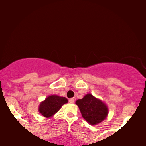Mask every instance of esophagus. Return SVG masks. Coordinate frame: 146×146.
<instances>
[{
    "mask_svg": "<svg viewBox=\"0 0 146 146\" xmlns=\"http://www.w3.org/2000/svg\"><path fill=\"white\" fill-rule=\"evenodd\" d=\"M69 102L71 103V104H73L74 102V98H70L69 99Z\"/></svg>",
    "mask_w": 146,
    "mask_h": 146,
    "instance_id": "34e87169",
    "label": "esophagus"
}]
</instances>
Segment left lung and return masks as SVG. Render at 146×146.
I'll use <instances>...</instances> for the list:
<instances>
[{
  "instance_id": "left-lung-1",
  "label": "left lung",
  "mask_w": 146,
  "mask_h": 146,
  "mask_svg": "<svg viewBox=\"0 0 146 146\" xmlns=\"http://www.w3.org/2000/svg\"><path fill=\"white\" fill-rule=\"evenodd\" d=\"M82 115L90 125H97L106 118L108 108L106 104L92 94H87L82 99L76 101Z\"/></svg>"
}]
</instances>
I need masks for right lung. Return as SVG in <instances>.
<instances>
[{"label": "right lung", "instance_id": "right-lung-1", "mask_svg": "<svg viewBox=\"0 0 146 146\" xmlns=\"http://www.w3.org/2000/svg\"><path fill=\"white\" fill-rule=\"evenodd\" d=\"M68 103V99L58 95H50L41 102L38 107V111L47 118L52 117L60 110L64 104Z\"/></svg>", "mask_w": 146, "mask_h": 146}]
</instances>
